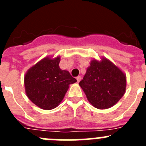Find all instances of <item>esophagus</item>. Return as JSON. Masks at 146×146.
<instances>
[{"mask_svg": "<svg viewBox=\"0 0 146 146\" xmlns=\"http://www.w3.org/2000/svg\"><path fill=\"white\" fill-rule=\"evenodd\" d=\"M81 79H82L81 76H78V77H77V82H79L81 80Z\"/></svg>", "mask_w": 146, "mask_h": 146, "instance_id": "esophagus-1", "label": "esophagus"}]
</instances>
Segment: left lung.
Returning a JSON list of instances; mask_svg holds the SVG:
<instances>
[{"label":"left lung","mask_w":146,"mask_h":146,"mask_svg":"<svg viewBox=\"0 0 146 146\" xmlns=\"http://www.w3.org/2000/svg\"><path fill=\"white\" fill-rule=\"evenodd\" d=\"M79 85L93 106L100 110L108 109L123 96L126 75L107 58L101 61L93 60Z\"/></svg>","instance_id":"obj_1"}]
</instances>
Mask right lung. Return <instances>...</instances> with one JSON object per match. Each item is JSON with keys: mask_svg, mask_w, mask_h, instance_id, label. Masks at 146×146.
<instances>
[{"mask_svg": "<svg viewBox=\"0 0 146 146\" xmlns=\"http://www.w3.org/2000/svg\"><path fill=\"white\" fill-rule=\"evenodd\" d=\"M60 58H44L29 69L25 76V93L33 104L52 110L61 102L69 85L77 82L66 70L59 67Z\"/></svg>", "mask_w": 146, "mask_h": 146, "instance_id": "1", "label": "right lung"}]
</instances>
